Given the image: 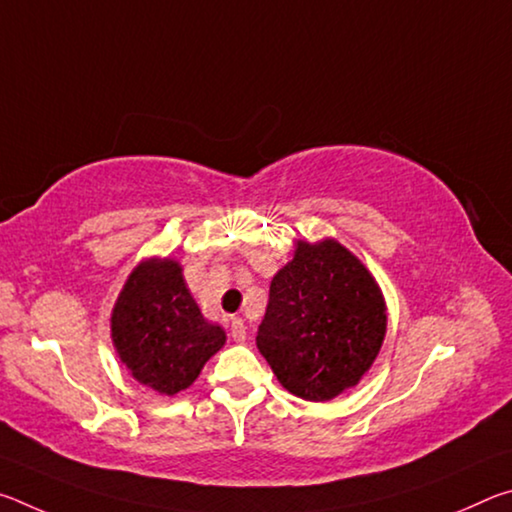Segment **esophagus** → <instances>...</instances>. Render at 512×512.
Instances as JSON below:
<instances>
[{"mask_svg":"<svg viewBox=\"0 0 512 512\" xmlns=\"http://www.w3.org/2000/svg\"><path fill=\"white\" fill-rule=\"evenodd\" d=\"M230 336L237 343L246 341V325H244V320H241V318H232L230 320Z\"/></svg>","mask_w":512,"mask_h":512,"instance_id":"1","label":"esophagus"}]
</instances>
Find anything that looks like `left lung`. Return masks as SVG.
Returning <instances> with one entry per match:
<instances>
[{
	"mask_svg": "<svg viewBox=\"0 0 512 512\" xmlns=\"http://www.w3.org/2000/svg\"><path fill=\"white\" fill-rule=\"evenodd\" d=\"M386 305L368 268L334 239L300 241L273 277L257 348L289 393L332 400L379 354Z\"/></svg>",
	"mask_w": 512,
	"mask_h": 512,
	"instance_id": "left-lung-1",
	"label": "left lung"
}]
</instances>
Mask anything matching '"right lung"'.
Returning <instances> with one entry per match:
<instances>
[{
	"label": "right lung",
	"instance_id": "obj_1",
	"mask_svg": "<svg viewBox=\"0 0 512 512\" xmlns=\"http://www.w3.org/2000/svg\"><path fill=\"white\" fill-rule=\"evenodd\" d=\"M112 341L137 381L160 395L192 386L205 361L225 343L207 323L173 259L135 268L112 311Z\"/></svg>",
	"mask_w": 512,
	"mask_h": 512
}]
</instances>
